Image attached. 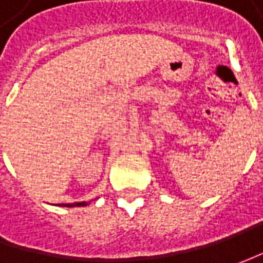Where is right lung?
Here are the masks:
<instances>
[{"instance_id":"add662e5","label":"right lung","mask_w":263,"mask_h":263,"mask_svg":"<svg viewBox=\"0 0 263 263\" xmlns=\"http://www.w3.org/2000/svg\"><path fill=\"white\" fill-rule=\"evenodd\" d=\"M86 205H87L86 202H76V203H63V205H60V206L71 208V206H86Z\"/></svg>"}]
</instances>
